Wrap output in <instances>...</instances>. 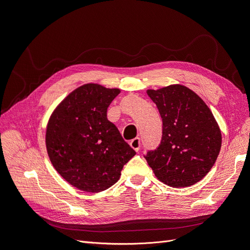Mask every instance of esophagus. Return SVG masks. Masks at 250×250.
<instances>
[{"instance_id": "1", "label": "esophagus", "mask_w": 250, "mask_h": 250, "mask_svg": "<svg viewBox=\"0 0 250 250\" xmlns=\"http://www.w3.org/2000/svg\"><path fill=\"white\" fill-rule=\"evenodd\" d=\"M129 144H130L131 148L138 152V151H139L140 148H141V139H140V138H135V139L131 140Z\"/></svg>"}]
</instances>
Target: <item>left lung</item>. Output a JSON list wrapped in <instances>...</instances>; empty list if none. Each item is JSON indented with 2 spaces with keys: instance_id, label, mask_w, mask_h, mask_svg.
I'll return each instance as SVG.
<instances>
[{
  "instance_id": "obj_1",
  "label": "left lung",
  "mask_w": 250,
  "mask_h": 250,
  "mask_svg": "<svg viewBox=\"0 0 250 250\" xmlns=\"http://www.w3.org/2000/svg\"><path fill=\"white\" fill-rule=\"evenodd\" d=\"M163 120L162 140L144 155L155 176L173 188L198 183L213 167L221 132L201 98L184 85L147 92Z\"/></svg>"
}]
</instances>
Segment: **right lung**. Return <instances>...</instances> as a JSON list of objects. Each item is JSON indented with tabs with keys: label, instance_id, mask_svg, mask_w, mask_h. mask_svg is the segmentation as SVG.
<instances>
[{
	"label": "right lung",
	"instance_id": "right-lung-1",
	"mask_svg": "<svg viewBox=\"0 0 250 250\" xmlns=\"http://www.w3.org/2000/svg\"><path fill=\"white\" fill-rule=\"evenodd\" d=\"M118 88L82 85L50 118L46 145L52 165L67 183L84 192L106 190L120 178L135 151L107 120Z\"/></svg>",
	"mask_w": 250,
	"mask_h": 250
}]
</instances>
